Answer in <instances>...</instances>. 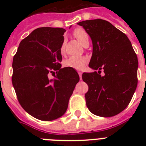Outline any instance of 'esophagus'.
<instances>
[{"label":"esophagus","mask_w":146,"mask_h":146,"mask_svg":"<svg viewBox=\"0 0 146 146\" xmlns=\"http://www.w3.org/2000/svg\"><path fill=\"white\" fill-rule=\"evenodd\" d=\"M78 74H79V76H80V80H82V72H78Z\"/></svg>","instance_id":"esophagus-1"}]
</instances>
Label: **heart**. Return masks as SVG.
I'll return each instance as SVG.
<instances>
[{"label": "heart", "mask_w": 146, "mask_h": 146, "mask_svg": "<svg viewBox=\"0 0 146 146\" xmlns=\"http://www.w3.org/2000/svg\"><path fill=\"white\" fill-rule=\"evenodd\" d=\"M73 35L82 45H85L86 42H89V35L83 29H76L75 30L73 31ZM60 52L61 54H64V43L60 46ZM88 62H89V59L86 57H70L68 60H66V61L64 62V65L66 67H70V68L74 69V70H82L86 67Z\"/></svg>", "instance_id": "b5f03b06"}]
</instances>
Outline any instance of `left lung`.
<instances>
[{"label": "left lung", "mask_w": 146, "mask_h": 146, "mask_svg": "<svg viewBox=\"0 0 146 146\" xmlns=\"http://www.w3.org/2000/svg\"><path fill=\"white\" fill-rule=\"evenodd\" d=\"M92 42L89 67L98 72L82 73L89 86L85 98L87 108L97 116L113 117L124 110L137 86L138 59L124 33L104 19L78 23ZM104 70L105 75L100 74Z\"/></svg>", "instance_id": "left-lung-1"}]
</instances>
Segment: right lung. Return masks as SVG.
Instances as JSON below:
<instances>
[{
  "instance_id": "1",
  "label": "right lung",
  "mask_w": 146,
  "mask_h": 146,
  "mask_svg": "<svg viewBox=\"0 0 146 146\" xmlns=\"http://www.w3.org/2000/svg\"><path fill=\"white\" fill-rule=\"evenodd\" d=\"M63 28L42 27L19 43L13 60L12 83L23 108L38 120L50 121L66 112L80 76L74 69L61 68L60 48ZM57 75L50 79L51 73Z\"/></svg>"
}]
</instances>
